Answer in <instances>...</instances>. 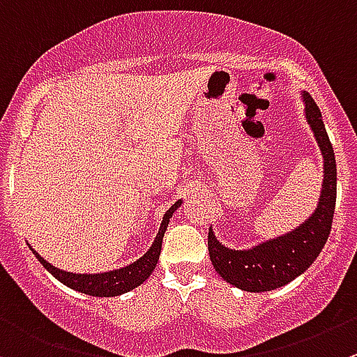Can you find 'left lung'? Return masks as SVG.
<instances>
[{
  "mask_svg": "<svg viewBox=\"0 0 357 357\" xmlns=\"http://www.w3.org/2000/svg\"><path fill=\"white\" fill-rule=\"evenodd\" d=\"M303 100L305 115L324 158L321 199L310 219L294 231L250 250L227 249L208 229V254L215 271L226 282L250 293L277 289L294 280L314 263L331 231L337 203V161L317 103L308 93H303Z\"/></svg>",
  "mask_w": 357,
  "mask_h": 357,
  "instance_id": "8db88e82",
  "label": "left lung"
}]
</instances>
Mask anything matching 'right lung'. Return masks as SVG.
<instances>
[{
  "mask_svg": "<svg viewBox=\"0 0 357 357\" xmlns=\"http://www.w3.org/2000/svg\"><path fill=\"white\" fill-rule=\"evenodd\" d=\"M181 199L176 203H173L172 208L166 210L165 217H162L161 227H159V233L155 236L154 243H152L151 249L144 254L138 261L128 264L124 268H119L114 271H105V273H70V271L59 270V268L52 266L50 263H47L42 256H40L36 250H33L36 257H38L40 263L54 275V277L63 282L64 286L71 287V289H77L79 293L89 294V296H100V298H110V296H119L122 293H128V291L135 289L137 286L144 284L149 278V275L154 271L155 264H158L159 254H161V245H162V236H165L166 226L169 222V217L173 215L178 206H181Z\"/></svg>",
  "mask_w": 357,
  "mask_h": 357,
  "instance_id": "add662e5",
  "label": "right lung"
}]
</instances>
